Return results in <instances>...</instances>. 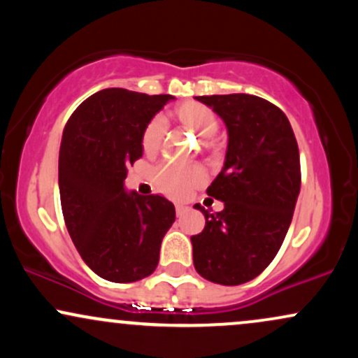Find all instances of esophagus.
Listing matches in <instances>:
<instances>
[{
	"label": "esophagus",
	"instance_id": "obj_1",
	"mask_svg": "<svg viewBox=\"0 0 358 358\" xmlns=\"http://www.w3.org/2000/svg\"><path fill=\"white\" fill-rule=\"evenodd\" d=\"M175 210H176V217H182L183 213L188 210V207H185V205H176Z\"/></svg>",
	"mask_w": 358,
	"mask_h": 358
}]
</instances>
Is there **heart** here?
Segmentation results:
<instances>
[{
	"label": "heart",
	"mask_w": 358,
	"mask_h": 358,
	"mask_svg": "<svg viewBox=\"0 0 358 358\" xmlns=\"http://www.w3.org/2000/svg\"><path fill=\"white\" fill-rule=\"evenodd\" d=\"M173 116L193 133L202 136L203 146L212 145V136L219 129V117L208 106L195 101L183 102L173 110ZM165 131L166 126L163 117L156 116L148 122L141 134V146L145 153L153 155L159 150L165 138ZM203 182L205 171L199 165H180V163L165 162L153 170L155 187L173 199H182L192 188L199 187Z\"/></svg>",
	"instance_id": "obj_1"
}]
</instances>
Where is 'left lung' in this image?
Segmentation results:
<instances>
[{
  "label": "left lung",
  "mask_w": 358,
  "mask_h": 358,
  "mask_svg": "<svg viewBox=\"0 0 358 358\" xmlns=\"http://www.w3.org/2000/svg\"><path fill=\"white\" fill-rule=\"evenodd\" d=\"M195 99L222 117L229 145L224 168L207 188L224 210L195 205L205 227L192 236L193 266L208 281L237 286L268 268L285 241L301 187L298 143L286 114L262 97Z\"/></svg>",
  "instance_id": "8db88e82"
}]
</instances>
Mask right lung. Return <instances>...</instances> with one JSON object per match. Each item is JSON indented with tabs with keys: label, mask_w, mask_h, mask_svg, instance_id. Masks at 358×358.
Returning <instances> with one entry per match:
<instances>
[{
	"label": "right lung",
	"mask_w": 358,
	"mask_h": 358,
	"mask_svg": "<svg viewBox=\"0 0 358 358\" xmlns=\"http://www.w3.org/2000/svg\"><path fill=\"white\" fill-rule=\"evenodd\" d=\"M171 99L168 94L99 90L73 110L62 134L65 225L85 264L108 281L150 276L175 222V205L165 196L124 190L127 166L143 156V129Z\"/></svg>",
	"instance_id": "right-lung-1"
}]
</instances>
